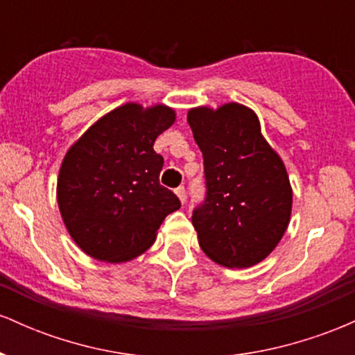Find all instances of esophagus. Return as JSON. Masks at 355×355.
<instances>
[{"instance_id": "esophagus-1", "label": "esophagus", "mask_w": 355, "mask_h": 355, "mask_svg": "<svg viewBox=\"0 0 355 355\" xmlns=\"http://www.w3.org/2000/svg\"><path fill=\"white\" fill-rule=\"evenodd\" d=\"M175 193H177V197L180 198V202H182V203L185 202V198H187V191H185V189H183V187H178V189L175 190Z\"/></svg>"}]
</instances>
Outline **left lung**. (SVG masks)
<instances>
[{
    "instance_id": "left-lung-1",
    "label": "left lung",
    "mask_w": 355,
    "mask_h": 355,
    "mask_svg": "<svg viewBox=\"0 0 355 355\" xmlns=\"http://www.w3.org/2000/svg\"><path fill=\"white\" fill-rule=\"evenodd\" d=\"M203 155L207 197L191 223L202 250L225 267L262 262L291 222L292 187L282 158L260 132L254 110L225 103L187 115Z\"/></svg>"
}]
</instances>
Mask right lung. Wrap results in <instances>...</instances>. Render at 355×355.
<instances>
[{
    "mask_svg": "<svg viewBox=\"0 0 355 355\" xmlns=\"http://www.w3.org/2000/svg\"><path fill=\"white\" fill-rule=\"evenodd\" d=\"M165 105L125 103L101 116L70 146L56 198L68 234L85 254L126 262L148 248L180 200L160 185L164 157L153 150L173 125Z\"/></svg>",
    "mask_w": 355,
    "mask_h": 355,
    "instance_id": "1",
    "label": "right lung"
}]
</instances>
